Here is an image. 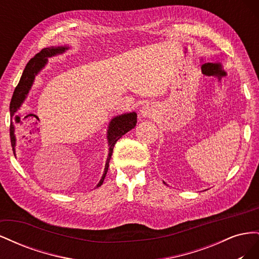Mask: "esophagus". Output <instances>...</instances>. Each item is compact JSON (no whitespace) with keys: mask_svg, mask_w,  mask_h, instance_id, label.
<instances>
[{"mask_svg":"<svg viewBox=\"0 0 259 259\" xmlns=\"http://www.w3.org/2000/svg\"><path fill=\"white\" fill-rule=\"evenodd\" d=\"M154 113H155V106L153 103H151V101L145 104L142 108V110H140V114H142L144 117H150L154 115Z\"/></svg>","mask_w":259,"mask_h":259,"instance_id":"34e87169","label":"esophagus"}]
</instances>
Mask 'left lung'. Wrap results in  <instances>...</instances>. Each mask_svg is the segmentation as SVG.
<instances>
[{
	"instance_id": "obj_1",
	"label": "left lung",
	"mask_w": 259,
	"mask_h": 259,
	"mask_svg": "<svg viewBox=\"0 0 259 259\" xmlns=\"http://www.w3.org/2000/svg\"><path fill=\"white\" fill-rule=\"evenodd\" d=\"M164 184H165V183H164ZM165 185H166V184H165Z\"/></svg>"
}]
</instances>
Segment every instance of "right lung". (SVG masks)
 I'll return each mask as SVG.
<instances>
[{
  "label": "right lung",
  "mask_w": 259,
  "mask_h": 259,
  "mask_svg": "<svg viewBox=\"0 0 259 259\" xmlns=\"http://www.w3.org/2000/svg\"><path fill=\"white\" fill-rule=\"evenodd\" d=\"M66 50H67V48L43 49L40 53H37L33 58H31L29 60L25 70H23L22 75L20 77V81H19L18 85L16 86V89H15V91H14L13 97L11 100L10 111H11L12 116L14 115L15 112L18 110L19 107L21 106L22 101L25 100L26 95L29 93V90L31 89V85H32V83L34 81V77H35L36 73L45 66L48 58L51 56H54V55H56V54L65 52ZM136 122H137V114L135 112L119 115V116L114 117V119L110 122V125H109V130H108V142H109V146H110V148H109V155H108V159L106 162L104 175H103V177H101L97 187H100L104 183L106 174L108 171V167H109V161H110L112 152H113L114 145L124 134H126L127 132H130L132 128L135 127ZM10 135H11L12 148H13V151L15 153V135H14L13 125L10 128Z\"/></svg>",
  "instance_id": "1"
}]
</instances>
